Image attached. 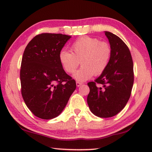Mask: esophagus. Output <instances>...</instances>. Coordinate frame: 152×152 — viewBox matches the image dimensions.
I'll return each instance as SVG.
<instances>
[{"instance_id": "34e87169", "label": "esophagus", "mask_w": 152, "mask_h": 152, "mask_svg": "<svg viewBox=\"0 0 152 152\" xmlns=\"http://www.w3.org/2000/svg\"><path fill=\"white\" fill-rule=\"evenodd\" d=\"M76 86H77V87H80V86H81V85H83V83H80V82H78V81H76Z\"/></svg>"}]
</instances>
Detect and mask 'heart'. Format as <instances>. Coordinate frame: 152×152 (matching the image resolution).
<instances>
[{
	"instance_id": "b5f03b06",
	"label": "heart",
	"mask_w": 152,
	"mask_h": 152,
	"mask_svg": "<svg viewBox=\"0 0 152 152\" xmlns=\"http://www.w3.org/2000/svg\"><path fill=\"white\" fill-rule=\"evenodd\" d=\"M71 53L61 50L58 54L60 63L67 73L75 72L80 63L83 66L74 75L76 80L84 82L94 75H99L109 64L112 50L110 44L98 38L83 36L70 47Z\"/></svg>"
}]
</instances>
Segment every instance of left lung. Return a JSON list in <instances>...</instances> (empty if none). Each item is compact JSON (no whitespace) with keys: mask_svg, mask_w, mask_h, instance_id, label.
<instances>
[{"mask_svg":"<svg viewBox=\"0 0 152 152\" xmlns=\"http://www.w3.org/2000/svg\"><path fill=\"white\" fill-rule=\"evenodd\" d=\"M104 33L111 47V57L105 71L94 82L88 83L87 104L93 114L108 118L118 114L128 102L134 83V71L128 47L118 36L108 31Z\"/></svg>","mask_w":152,"mask_h":152,"instance_id":"left-lung-1","label":"left lung"}]
</instances>
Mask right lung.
<instances>
[{
    "label": "right lung",
    "mask_w": 152,
    "mask_h": 152,
    "mask_svg": "<svg viewBox=\"0 0 152 152\" xmlns=\"http://www.w3.org/2000/svg\"><path fill=\"white\" fill-rule=\"evenodd\" d=\"M70 38L42 33L24 50L20 69L22 96L28 109L40 119L58 116L76 88V81L65 73L58 58Z\"/></svg>",
    "instance_id": "1"
}]
</instances>
